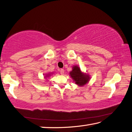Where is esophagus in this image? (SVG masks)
<instances>
[{
    "label": "esophagus",
    "mask_w": 132,
    "mask_h": 132,
    "mask_svg": "<svg viewBox=\"0 0 132 132\" xmlns=\"http://www.w3.org/2000/svg\"><path fill=\"white\" fill-rule=\"evenodd\" d=\"M64 70L63 69H61V70H60V73H61V75H63L64 74Z\"/></svg>",
    "instance_id": "obj_1"
}]
</instances>
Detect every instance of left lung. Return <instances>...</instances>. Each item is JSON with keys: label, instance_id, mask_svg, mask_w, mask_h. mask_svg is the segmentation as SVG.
I'll return each instance as SVG.
<instances>
[{"label": "left lung", "instance_id": "1", "mask_svg": "<svg viewBox=\"0 0 132 132\" xmlns=\"http://www.w3.org/2000/svg\"><path fill=\"white\" fill-rule=\"evenodd\" d=\"M69 74L75 84L79 86H83L87 84L90 79L89 75L82 72L78 65L73 66L72 70Z\"/></svg>", "mask_w": 132, "mask_h": 132}]
</instances>
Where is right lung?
Listing matches in <instances>:
<instances>
[{"label": "right lung", "mask_w": 132, "mask_h": 132, "mask_svg": "<svg viewBox=\"0 0 132 132\" xmlns=\"http://www.w3.org/2000/svg\"><path fill=\"white\" fill-rule=\"evenodd\" d=\"M53 74V73H48V74H45V78H48V77H50L51 75Z\"/></svg>", "instance_id": "1"}]
</instances>
